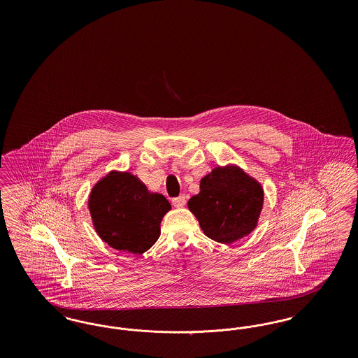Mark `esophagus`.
Listing matches in <instances>:
<instances>
[{
	"mask_svg": "<svg viewBox=\"0 0 358 358\" xmlns=\"http://www.w3.org/2000/svg\"><path fill=\"white\" fill-rule=\"evenodd\" d=\"M171 203H173L176 208H182V206H185V204H187V197L185 196H180L177 199H173Z\"/></svg>",
	"mask_w": 358,
	"mask_h": 358,
	"instance_id": "esophagus-1",
	"label": "esophagus"
}]
</instances>
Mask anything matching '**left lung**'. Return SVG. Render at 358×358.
<instances>
[{"label": "left lung", "instance_id": "8db88e82", "mask_svg": "<svg viewBox=\"0 0 358 358\" xmlns=\"http://www.w3.org/2000/svg\"><path fill=\"white\" fill-rule=\"evenodd\" d=\"M264 189L235 164L215 166L200 180V192L187 201L205 236L222 244L248 236L259 222Z\"/></svg>", "mask_w": 358, "mask_h": 358}]
</instances>
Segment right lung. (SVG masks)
Here are the masks:
<instances>
[{"mask_svg":"<svg viewBox=\"0 0 358 358\" xmlns=\"http://www.w3.org/2000/svg\"><path fill=\"white\" fill-rule=\"evenodd\" d=\"M171 205L149 190L130 171H111L101 177L88 196L92 225L110 247L141 255L161 235V222Z\"/></svg>","mask_w":358,"mask_h":358,"instance_id":"1","label":"right lung"}]
</instances>
